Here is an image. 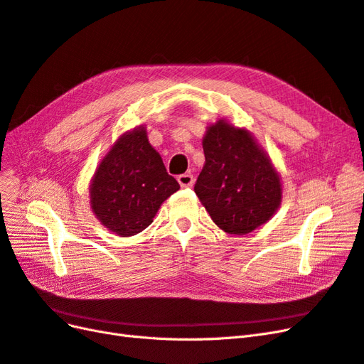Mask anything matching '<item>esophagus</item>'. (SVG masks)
Listing matches in <instances>:
<instances>
[{
    "instance_id": "obj_1",
    "label": "esophagus",
    "mask_w": 364,
    "mask_h": 364,
    "mask_svg": "<svg viewBox=\"0 0 364 364\" xmlns=\"http://www.w3.org/2000/svg\"><path fill=\"white\" fill-rule=\"evenodd\" d=\"M178 182L181 183V186H185V188H188V186H193V183H194V176L191 173L181 174L179 178H178Z\"/></svg>"
}]
</instances>
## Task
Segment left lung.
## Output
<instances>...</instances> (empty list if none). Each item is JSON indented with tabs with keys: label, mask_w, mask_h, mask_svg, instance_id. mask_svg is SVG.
Segmentation results:
<instances>
[{
	"label": "left lung",
	"mask_w": 364,
	"mask_h": 364,
	"mask_svg": "<svg viewBox=\"0 0 364 364\" xmlns=\"http://www.w3.org/2000/svg\"><path fill=\"white\" fill-rule=\"evenodd\" d=\"M205 165L194 191L213 222L246 235L267 223L282 200V185L267 153L246 129L218 119L202 141Z\"/></svg>",
	"instance_id": "left-lung-1"
}]
</instances>
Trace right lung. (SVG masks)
<instances>
[{"label": "right lung", "instance_id": "add662e5", "mask_svg": "<svg viewBox=\"0 0 364 364\" xmlns=\"http://www.w3.org/2000/svg\"><path fill=\"white\" fill-rule=\"evenodd\" d=\"M181 188L139 126L121 135L98 165L90 185L91 208L100 223L119 237L151 225L162 202Z\"/></svg>", "mask_w": 364, "mask_h": 364}]
</instances>
